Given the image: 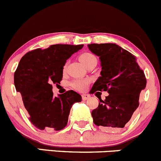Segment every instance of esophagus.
<instances>
[{
    "instance_id": "34e87169",
    "label": "esophagus",
    "mask_w": 161,
    "mask_h": 161,
    "mask_svg": "<svg viewBox=\"0 0 161 161\" xmlns=\"http://www.w3.org/2000/svg\"><path fill=\"white\" fill-rule=\"evenodd\" d=\"M82 98L83 100H86L90 98V95H89V94H82Z\"/></svg>"
}]
</instances>
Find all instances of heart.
Listing matches in <instances>:
<instances>
[{
    "mask_svg": "<svg viewBox=\"0 0 161 161\" xmlns=\"http://www.w3.org/2000/svg\"><path fill=\"white\" fill-rule=\"evenodd\" d=\"M79 60L82 63L84 66L86 65L89 62H90L92 60H97L96 57L91 53H83L79 57ZM90 82V80L87 79H75L73 82H71V87L78 90H83L87 85Z\"/></svg>",
    "mask_w": 161,
    "mask_h": 161,
    "instance_id": "heart-1",
    "label": "heart"
}]
</instances>
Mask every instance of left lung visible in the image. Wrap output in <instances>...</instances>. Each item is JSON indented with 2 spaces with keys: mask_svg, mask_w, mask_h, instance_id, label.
<instances>
[{
  "mask_svg": "<svg viewBox=\"0 0 161 161\" xmlns=\"http://www.w3.org/2000/svg\"><path fill=\"white\" fill-rule=\"evenodd\" d=\"M88 48L99 57L102 70L90 93H109L92 111L94 124L106 131L124 128L139 107V94L146 88L143 71L135 56L115 43H91Z\"/></svg>",
  "mask_w": 161,
  "mask_h": 161,
  "instance_id": "8db88e82",
  "label": "left lung"
}]
</instances>
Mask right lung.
<instances>
[{"label": "right lung", "mask_w": 161, "mask_h": 161, "mask_svg": "<svg viewBox=\"0 0 161 161\" xmlns=\"http://www.w3.org/2000/svg\"><path fill=\"white\" fill-rule=\"evenodd\" d=\"M83 44H55L25 53L14 75L31 122L40 130L59 131L68 124L70 110L82 97L73 90L53 97L52 84H60L66 61Z\"/></svg>", "instance_id": "right-lung-1"}]
</instances>
